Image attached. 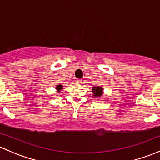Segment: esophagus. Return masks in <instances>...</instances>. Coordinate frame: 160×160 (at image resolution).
Segmentation results:
<instances>
[{"label": "esophagus", "instance_id": "1", "mask_svg": "<svg viewBox=\"0 0 160 160\" xmlns=\"http://www.w3.org/2000/svg\"><path fill=\"white\" fill-rule=\"evenodd\" d=\"M75 82H76L77 84H81L82 83V80H77Z\"/></svg>", "mask_w": 160, "mask_h": 160}]
</instances>
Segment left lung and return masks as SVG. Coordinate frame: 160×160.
<instances>
[{
  "label": "left lung",
  "mask_w": 160,
  "mask_h": 160,
  "mask_svg": "<svg viewBox=\"0 0 160 160\" xmlns=\"http://www.w3.org/2000/svg\"><path fill=\"white\" fill-rule=\"evenodd\" d=\"M92 95L95 98H99L103 94V88L100 87V86H94L92 87Z\"/></svg>",
  "instance_id": "left-lung-1"
}]
</instances>
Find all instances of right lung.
<instances>
[{"mask_svg": "<svg viewBox=\"0 0 160 160\" xmlns=\"http://www.w3.org/2000/svg\"><path fill=\"white\" fill-rule=\"evenodd\" d=\"M62 88H63V86L60 85V84H59V85H57V86H56V89L57 90H58V92H60V90H61V89H62Z\"/></svg>", "mask_w": 160, "mask_h": 160, "instance_id": "1", "label": "right lung"}]
</instances>
